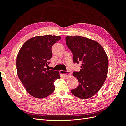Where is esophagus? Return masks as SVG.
<instances>
[{
    "label": "esophagus",
    "instance_id": "34e87169",
    "mask_svg": "<svg viewBox=\"0 0 126 126\" xmlns=\"http://www.w3.org/2000/svg\"><path fill=\"white\" fill-rule=\"evenodd\" d=\"M60 73L62 74V75H63L64 77H67L69 76L70 75H71V73L69 71H64V70H60Z\"/></svg>",
    "mask_w": 126,
    "mask_h": 126
}]
</instances>
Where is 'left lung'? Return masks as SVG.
Masks as SVG:
<instances>
[{"instance_id":"obj_1","label":"left lung","mask_w":126,"mask_h":126,"mask_svg":"<svg viewBox=\"0 0 126 126\" xmlns=\"http://www.w3.org/2000/svg\"><path fill=\"white\" fill-rule=\"evenodd\" d=\"M66 44L73 54L74 63H81L80 71H74L79 86L71 90L75 96L87 99L100 89L108 72V59L97 41L81 36H67Z\"/></svg>"}]
</instances>
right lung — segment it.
<instances>
[{
	"label": "right lung",
	"mask_w": 126,
	"mask_h": 126,
	"mask_svg": "<svg viewBox=\"0 0 126 126\" xmlns=\"http://www.w3.org/2000/svg\"><path fill=\"white\" fill-rule=\"evenodd\" d=\"M61 39L59 36H39L29 39L22 45L17 57L18 77L26 91L32 97L42 99L55 90L54 82L59 79L58 71L47 70L52 56L51 48Z\"/></svg>",
	"instance_id": "right-lung-1"
}]
</instances>
